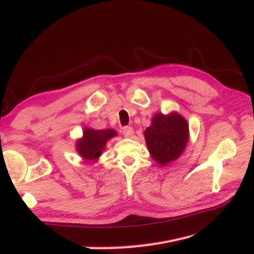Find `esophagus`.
Segmentation results:
<instances>
[{
  "label": "esophagus",
  "instance_id": "obj_1",
  "mask_svg": "<svg viewBox=\"0 0 254 254\" xmlns=\"http://www.w3.org/2000/svg\"><path fill=\"white\" fill-rule=\"evenodd\" d=\"M133 133H134V131H133L132 127L126 126L123 128V134H124L126 137H131L133 135Z\"/></svg>",
  "mask_w": 254,
  "mask_h": 254
}]
</instances>
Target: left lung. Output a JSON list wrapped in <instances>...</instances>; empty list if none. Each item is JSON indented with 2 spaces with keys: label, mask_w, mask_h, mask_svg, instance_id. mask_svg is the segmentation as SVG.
Listing matches in <instances>:
<instances>
[{
  "label": "left lung",
  "mask_w": 254,
  "mask_h": 254,
  "mask_svg": "<svg viewBox=\"0 0 254 254\" xmlns=\"http://www.w3.org/2000/svg\"><path fill=\"white\" fill-rule=\"evenodd\" d=\"M144 137L150 157L165 166L178 159L186 149L190 137L189 123L176 111L156 113L150 126L145 129Z\"/></svg>",
  "instance_id": "obj_1"
}]
</instances>
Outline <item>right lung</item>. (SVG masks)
<instances>
[{
  "instance_id": "obj_1",
  "label": "right lung",
  "mask_w": 254,
  "mask_h": 254,
  "mask_svg": "<svg viewBox=\"0 0 254 254\" xmlns=\"http://www.w3.org/2000/svg\"><path fill=\"white\" fill-rule=\"evenodd\" d=\"M117 135L118 132L114 129L97 130L86 127L82 136L76 141V151L87 162H96L105 150L107 142Z\"/></svg>"
}]
</instances>
